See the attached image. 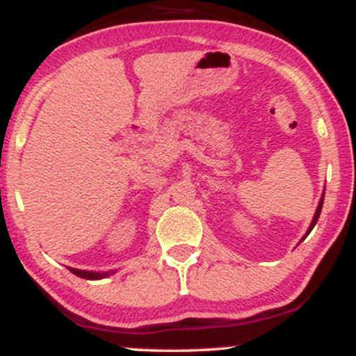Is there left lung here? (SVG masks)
Returning <instances> with one entry per match:
<instances>
[{
  "instance_id": "8db88e82",
  "label": "left lung",
  "mask_w": 356,
  "mask_h": 356,
  "mask_svg": "<svg viewBox=\"0 0 356 356\" xmlns=\"http://www.w3.org/2000/svg\"><path fill=\"white\" fill-rule=\"evenodd\" d=\"M323 195H325V192L322 193V199H321V202H318V207H317V210H316V215H314V218H312V223H310V227H309V230H307V233H305V236L309 235L310 232H312V228L316 227V223H317V220H318V217H321V211H322V205H323ZM304 236V238H305ZM302 238V240H304Z\"/></svg>"
}]
</instances>
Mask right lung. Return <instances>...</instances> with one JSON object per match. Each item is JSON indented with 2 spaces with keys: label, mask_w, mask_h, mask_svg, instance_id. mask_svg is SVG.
I'll use <instances>...</instances> for the list:
<instances>
[{
  "label": "right lung",
  "mask_w": 356,
  "mask_h": 356,
  "mask_svg": "<svg viewBox=\"0 0 356 356\" xmlns=\"http://www.w3.org/2000/svg\"><path fill=\"white\" fill-rule=\"evenodd\" d=\"M70 273H74L75 276L83 277V279H90V281H95V279H103L110 274H113L116 271H110V273H97V271H83V269H75V268H69Z\"/></svg>",
  "instance_id": "obj_1"
}]
</instances>
